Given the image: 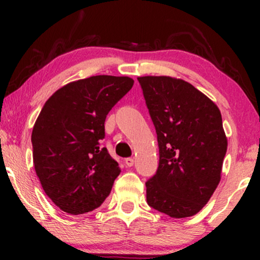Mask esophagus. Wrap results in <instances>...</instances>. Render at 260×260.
Instances as JSON below:
<instances>
[{
	"label": "esophagus",
	"instance_id": "obj_1",
	"mask_svg": "<svg viewBox=\"0 0 260 260\" xmlns=\"http://www.w3.org/2000/svg\"><path fill=\"white\" fill-rule=\"evenodd\" d=\"M124 162H125V165H126L127 167H133L135 161H134L133 157H127V158H125V161H124Z\"/></svg>",
	"mask_w": 260,
	"mask_h": 260
}]
</instances>
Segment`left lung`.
<instances>
[{
  "label": "left lung",
  "mask_w": 260,
  "mask_h": 260,
  "mask_svg": "<svg viewBox=\"0 0 260 260\" xmlns=\"http://www.w3.org/2000/svg\"><path fill=\"white\" fill-rule=\"evenodd\" d=\"M137 79L159 149L158 168L145 182L148 205L176 219L197 214L221 177L227 138L220 110L184 80Z\"/></svg>",
  "instance_id": "obj_1"
}]
</instances>
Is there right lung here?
I'll return each instance as SVG.
<instances>
[{
	"instance_id": "1",
	"label": "right lung",
	"mask_w": 260,
	"mask_h": 260,
	"mask_svg": "<svg viewBox=\"0 0 260 260\" xmlns=\"http://www.w3.org/2000/svg\"><path fill=\"white\" fill-rule=\"evenodd\" d=\"M133 85L129 77L94 76L65 85L45 103L31 133L34 168L61 211L85 214L109 197L120 168L101 144L104 123Z\"/></svg>"
}]
</instances>
